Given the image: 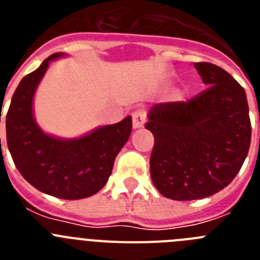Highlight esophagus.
I'll return each instance as SVG.
<instances>
[{"label": "esophagus", "mask_w": 260, "mask_h": 260, "mask_svg": "<svg viewBox=\"0 0 260 260\" xmlns=\"http://www.w3.org/2000/svg\"><path fill=\"white\" fill-rule=\"evenodd\" d=\"M147 116L146 112L143 109H137L133 113V126L134 128H141L144 126V122H146Z\"/></svg>", "instance_id": "obj_1"}]
</instances>
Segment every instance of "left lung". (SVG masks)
Returning a JSON list of instances; mask_svg holds the SVG:
<instances>
[{
	"label": "left lung",
	"mask_w": 260,
	"mask_h": 260,
	"mask_svg": "<svg viewBox=\"0 0 260 260\" xmlns=\"http://www.w3.org/2000/svg\"><path fill=\"white\" fill-rule=\"evenodd\" d=\"M194 66L210 87L189 102L153 105L146 123L155 138L151 178L160 194L174 201L207 198L226 187L251 142L243 87L210 62Z\"/></svg>",
	"instance_id": "1"
}]
</instances>
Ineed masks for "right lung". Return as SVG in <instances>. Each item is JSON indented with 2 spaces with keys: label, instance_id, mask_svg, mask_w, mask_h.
<instances>
[{
  "label": "right lung",
  "instance_id": "1",
  "mask_svg": "<svg viewBox=\"0 0 260 260\" xmlns=\"http://www.w3.org/2000/svg\"><path fill=\"white\" fill-rule=\"evenodd\" d=\"M61 56L54 53L20 80L6 114V141L14 164L27 182L41 192L74 201L104 187L133 125L128 116L77 139L45 134L34 118L32 100L49 62Z\"/></svg>",
  "mask_w": 260,
  "mask_h": 260
}]
</instances>
